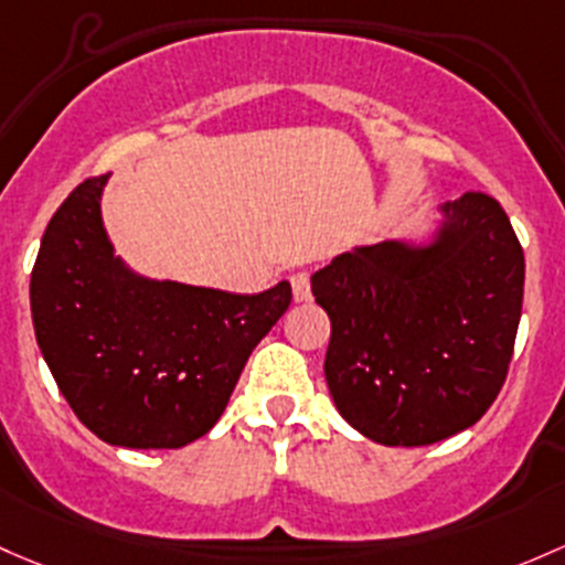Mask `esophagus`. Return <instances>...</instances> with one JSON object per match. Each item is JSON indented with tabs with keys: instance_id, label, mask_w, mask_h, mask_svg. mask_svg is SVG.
I'll return each mask as SVG.
<instances>
[{
	"instance_id": "34e87169",
	"label": "esophagus",
	"mask_w": 565,
	"mask_h": 565,
	"mask_svg": "<svg viewBox=\"0 0 565 565\" xmlns=\"http://www.w3.org/2000/svg\"><path fill=\"white\" fill-rule=\"evenodd\" d=\"M289 284H292V298H295V302L311 300V276H308L306 270L292 273Z\"/></svg>"
}]
</instances>
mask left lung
<instances>
[{
  "instance_id": "1",
  "label": "left lung",
  "mask_w": 565,
  "mask_h": 565,
  "mask_svg": "<svg viewBox=\"0 0 565 565\" xmlns=\"http://www.w3.org/2000/svg\"><path fill=\"white\" fill-rule=\"evenodd\" d=\"M438 213L427 243L358 246L311 276L332 328V401L384 447H427L479 423L514 352L525 257L507 211L466 192Z\"/></svg>"
}]
</instances>
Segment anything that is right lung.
<instances>
[{
    "instance_id": "1",
    "label": "right lung",
    "mask_w": 565,
    "mask_h": 565,
    "mask_svg": "<svg viewBox=\"0 0 565 565\" xmlns=\"http://www.w3.org/2000/svg\"><path fill=\"white\" fill-rule=\"evenodd\" d=\"M105 183L86 178L47 222L29 284L38 347L94 436L127 449L186 447L218 423L292 287L230 295L140 276L113 254Z\"/></svg>"
}]
</instances>
